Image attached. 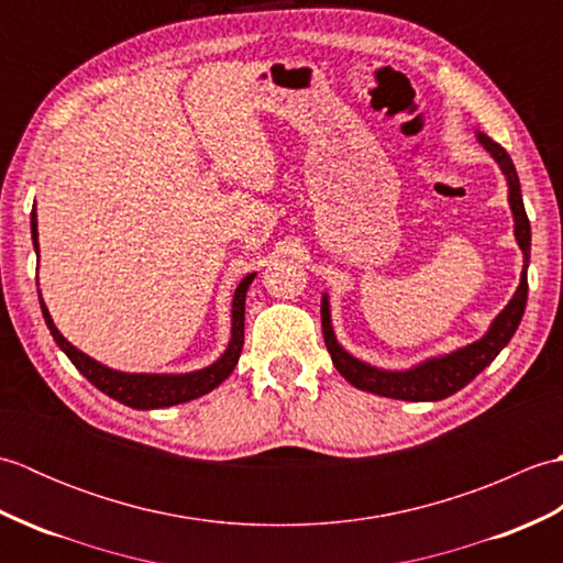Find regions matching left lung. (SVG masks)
Here are the masks:
<instances>
[{
  "label": "left lung",
  "instance_id": "8db88e82",
  "mask_svg": "<svg viewBox=\"0 0 563 563\" xmlns=\"http://www.w3.org/2000/svg\"><path fill=\"white\" fill-rule=\"evenodd\" d=\"M479 142L492 152V157L500 164L510 188V210L512 218H516V239L525 254V271L520 275V285L508 307L500 312L492 329L484 339H479L472 345H464V349L454 351L450 355L433 357V361H426L413 369H406V373H387V369L369 367L361 361H355L353 355L345 353L336 336H333L331 329V317H329V302L327 297L321 300V329H324V343L327 351L331 353V361L336 365L339 373L351 382L353 387L363 391L379 394V397L389 399H404V401H440L450 397V394L460 391L462 387L470 385V382L482 373L486 365L494 363V357L506 349V343L516 333L520 319L525 314V305H528V263H530V220L528 212L522 206L520 196V181L518 172L512 166V159L508 152L494 142L488 135L479 133Z\"/></svg>",
  "mask_w": 563,
  "mask_h": 563
}]
</instances>
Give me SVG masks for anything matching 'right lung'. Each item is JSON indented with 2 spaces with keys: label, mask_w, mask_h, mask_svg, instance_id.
Listing matches in <instances>:
<instances>
[{
  "label": "right lung",
  "mask_w": 563,
  "mask_h": 563,
  "mask_svg": "<svg viewBox=\"0 0 563 563\" xmlns=\"http://www.w3.org/2000/svg\"><path fill=\"white\" fill-rule=\"evenodd\" d=\"M31 234H33V246L38 249V230H35V210L31 212ZM251 280H254V273L246 275V278L239 283L232 302V341L230 349L224 351L218 363H212L206 369H198V373L188 375H128L118 373V369L106 367L97 361H91L89 355H84L79 349H75L63 333H59L53 324L51 314H47V307L41 300L43 319L47 329H51L55 343L65 351V355L71 361L79 373L87 377L93 387L109 394L111 399L121 401L130 409H164V406L184 404L190 399H198L202 394L212 391L218 385L232 375V369L239 363V355H242L244 345V302H246V290ZM41 297V292H38Z\"/></svg>",
  "instance_id": "obj_1"
}]
</instances>
